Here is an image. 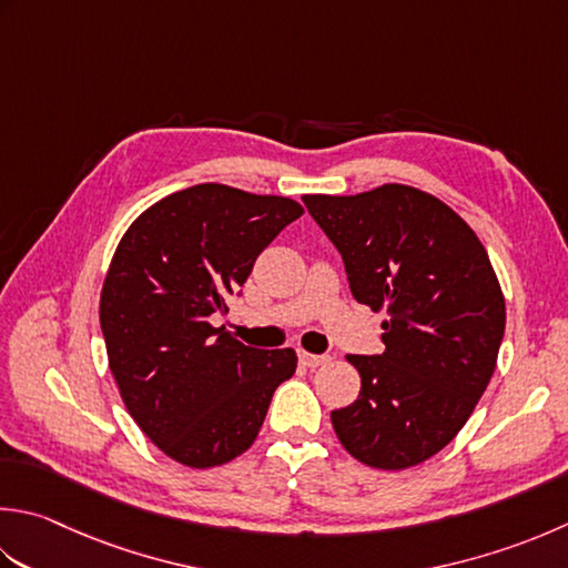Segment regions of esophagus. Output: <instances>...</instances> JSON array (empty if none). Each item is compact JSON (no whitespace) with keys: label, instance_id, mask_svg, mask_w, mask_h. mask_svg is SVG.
Masks as SVG:
<instances>
[{"label":"esophagus","instance_id":"1","mask_svg":"<svg viewBox=\"0 0 568 568\" xmlns=\"http://www.w3.org/2000/svg\"><path fill=\"white\" fill-rule=\"evenodd\" d=\"M329 354H310V352H300V364L310 366V369H317V366L327 364Z\"/></svg>","mask_w":568,"mask_h":568}]
</instances>
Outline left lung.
Wrapping results in <instances>:
<instances>
[{
	"instance_id": "left-lung-1",
	"label": "left lung",
	"mask_w": 568,
	"mask_h": 568,
	"mask_svg": "<svg viewBox=\"0 0 568 568\" xmlns=\"http://www.w3.org/2000/svg\"><path fill=\"white\" fill-rule=\"evenodd\" d=\"M303 202L342 253L354 300L388 313L384 352L347 357L362 388L332 426L369 468H414L458 436L493 379L505 335L493 263L475 231L416 186Z\"/></svg>"
}]
</instances>
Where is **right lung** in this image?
<instances>
[{"mask_svg": "<svg viewBox=\"0 0 568 568\" xmlns=\"http://www.w3.org/2000/svg\"><path fill=\"white\" fill-rule=\"evenodd\" d=\"M303 206L287 196L196 184L132 221L100 291L108 366L128 414L172 460L206 470L246 453L293 349H253L211 315Z\"/></svg>", "mask_w": 568, "mask_h": 568, "instance_id": "1", "label": "right lung"}]
</instances>
